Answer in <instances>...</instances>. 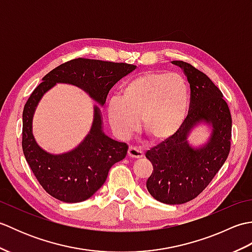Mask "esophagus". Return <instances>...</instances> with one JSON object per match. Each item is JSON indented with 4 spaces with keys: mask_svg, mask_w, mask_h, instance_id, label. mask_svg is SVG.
<instances>
[{
    "mask_svg": "<svg viewBox=\"0 0 252 252\" xmlns=\"http://www.w3.org/2000/svg\"><path fill=\"white\" fill-rule=\"evenodd\" d=\"M127 155H129L130 158H135V159H140L144 157V153L141 148L134 147V146H130L129 151H127Z\"/></svg>",
    "mask_w": 252,
    "mask_h": 252,
    "instance_id": "obj_1",
    "label": "esophagus"
}]
</instances>
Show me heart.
<instances>
[{
  "label": "heart",
  "mask_w": 252,
  "mask_h": 252,
  "mask_svg": "<svg viewBox=\"0 0 252 252\" xmlns=\"http://www.w3.org/2000/svg\"><path fill=\"white\" fill-rule=\"evenodd\" d=\"M189 104V89L184 78L176 73L147 71L126 82L120 99L108 106L112 130L120 137L129 136L142 126L153 141L172 136L183 123Z\"/></svg>",
  "instance_id": "1"
}]
</instances>
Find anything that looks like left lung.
Segmentation results:
<instances>
[{"instance_id": "obj_1", "label": "left lung", "mask_w": 252, "mask_h": 252, "mask_svg": "<svg viewBox=\"0 0 252 252\" xmlns=\"http://www.w3.org/2000/svg\"><path fill=\"white\" fill-rule=\"evenodd\" d=\"M172 63L183 70L189 83V111L172 136L146 152L154 168L146 187L156 200L180 205L199 195L226 161L232 117L222 92L205 73L185 62ZM201 123L211 127V135L201 146H192L189 136Z\"/></svg>"}]
</instances>
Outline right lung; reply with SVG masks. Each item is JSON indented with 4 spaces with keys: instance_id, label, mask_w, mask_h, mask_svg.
Returning <instances> with one entry per match:
<instances>
[{
    "instance_id": "obj_1",
    "label": "right lung",
    "mask_w": 252,
    "mask_h": 252,
    "mask_svg": "<svg viewBox=\"0 0 252 252\" xmlns=\"http://www.w3.org/2000/svg\"><path fill=\"white\" fill-rule=\"evenodd\" d=\"M135 68L126 63L76 58L47 73L27 100L23 111L24 155L41 186L56 199L73 203L92 197L105 183L112 165L126 158L127 145L105 134L101 111L94 105L92 126L79 146L63 154L46 152L32 132L39 101L57 83H65L83 90L103 107L110 89Z\"/></svg>"
}]
</instances>
